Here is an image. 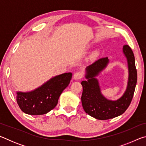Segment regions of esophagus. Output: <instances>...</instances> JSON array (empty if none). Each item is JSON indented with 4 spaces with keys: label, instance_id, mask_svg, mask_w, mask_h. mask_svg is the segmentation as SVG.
Here are the masks:
<instances>
[{
    "label": "esophagus",
    "instance_id": "34e87169",
    "mask_svg": "<svg viewBox=\"0 0 146 146\" xmlns=\"http://www.w3.org/2000/svg\"><path fill=\"white\" fill-rule=\"evenodd\" d=\"M82 76H83L82 73L80 72V71H77V72H76L75 74H74L73 78L75 80H79V79L82 78Z\"/></svg>",
    "mask_w": 146,
    "mask_h": 146
}]
</instances>
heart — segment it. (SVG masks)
<instances>
[{"mask_svg": "<svg viewBox=\"0 0 146 146\" xmlns=\"http://www.w3.org/2000/svg\"><path fill=\"white\" fill-rule=\"evenodd\" d=\"M96 55V53H93V55H92V57H93V56H95Z\"/></svg>", "mask_w": 146, "mask_h": 146, "instance_id": "b5f03b06", "label": "heart"}]
</instances>
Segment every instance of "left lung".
Listing matches in <instances>:
<instances>
[{
	"instance_id": "obj_1",
	"label": "left lung",
	"mask_w": 146,
	"mask_h": 146,
	"mask_svg": "<svg viewBox=\"0 0 146 146\" xmlns=\"http://www.w3.org/2000/svg\"><path fill=\"white\" fill-rule=\"evenodd\" d=\"M122 52L127 58L128 80L126 90L120 98L116 100H109L102 95L98 80L96 78L107 67L110 60L108 57L95 61L86 68L85 78L81 82L83 87L81 97L85 112L98 120H108L120 116L130 105L137 82V72L134 54L128 45L123 46Z\"/></svg>"
}]
</instances>
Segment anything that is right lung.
Segmentation results:
<instances>
[{
    "label": "right lung",
    "instance_id": "1",
    "mask_svg": "<svg viewBox=\"0 0 146 146\" xmlns=\"http://www.w3.org/2000/svg\"><path fill=\"white\" fill-rule=\"evenodd\" d=\"M72 73H66L49 79L40 87L28 92L17 91V102L26 114L41 115L55 108L59 97L68 87Z\"/></svg>",
    "mask_w": 146,
    "mask_h": 146
}]
</instances>
